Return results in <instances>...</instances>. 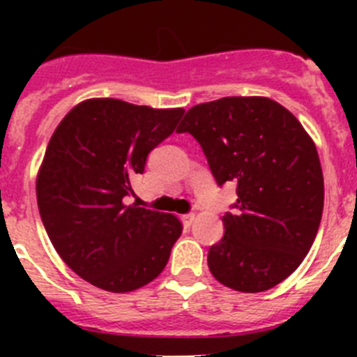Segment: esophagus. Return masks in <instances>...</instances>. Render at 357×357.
<instances>
[{
  "mask_svg": "<svg viewBox=\"0 0 357 357\" xmlns=\"http://www.w3.org/2000/svg\"><path fill=\"white\" fill-rule=\"evenodd\" d=\"M181 220H182V223H184V227H191V223L195 222V214H182L181 216Z\"/></svg>",
  "mask_w": 357,
  "mask_h": 357,
  "instance_id": "esophagus-1",
  "label": "esophagus"
}]
</instances>
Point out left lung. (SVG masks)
I'll return each instance as SVG.
<instances>
[{
	"mask_svg": "<svg viewBox=\"0 0 357 357\" xmlns=\"http://www.w3.org/2000/svg\"><path fill=\"white\" fill-rule=\"evenodd\" d=\"M176 132L200 143L220 185L238 184V211L207 255L218 282L241 293L273 288L301 266L324 211V173L311 135L264 96H227L185 112Z\"/></svg>",
	"mask_w": 357,
	"mask_h": 357,
	"instance_id": "obj_1",
	"label": "left lung"
}]
</instances>
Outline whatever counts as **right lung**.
Instances as JSON below:
<instances>
[{"label": "right lung", "instance_id": "1", "mask_svg": "<svg viewBox=\"0 0 357 357\" xmlns=\"http://www.w3.org/2000/svg\"><path fill=\"white\" fill-rule=\"evenodd\" d=\"M184 109L91 98L53 132L37 173V206L56 254L100 289L128 293L160 275L182 223L175 214L125 206L146 157Z\"/></svg>", "mask_w": 357, "mask_h": 357}]
</instances>
